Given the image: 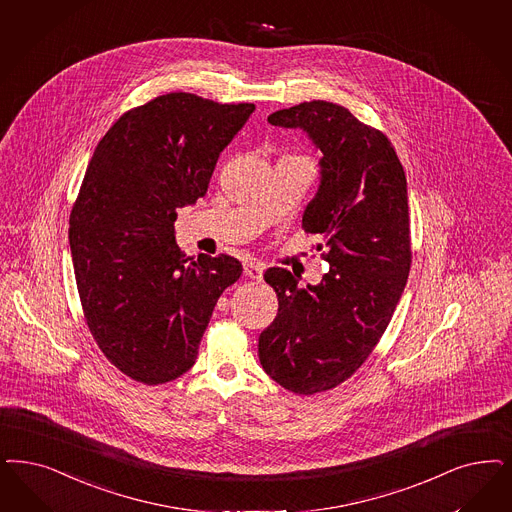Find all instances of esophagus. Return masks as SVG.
Instances as JSON below:
<instances>
[{
    "mask_svg": "<svg viewBox=\"0 0 512 512\" xmlns=\"http://www.w3.org/2000/svg\"><path fill=\"white\" fill-rule=\"evenodd\" d=\"M263 265L259 263V261H255V259H249L244 263V272H246L247 278L249 280H255V282H261L263 280Z\"/></svg>",
    "mask_w": 512,
    "mask_h": 512,
    "instance_id": "1",
    "label": "esophagus"
}]
</instances>
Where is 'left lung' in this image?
Returning <instances> with one entry per match:
<instances>
[{
  "instance_id": "8db88e82",
  "label": "left lung",
  "mask_w": 512,
  "mask_h": 512,
  "mask_svg": "<svg viewBox=\"0 0 512 512\" xmlns=\"http://www.w3.org/2000/svg\"><path fill=\"white\" fill-rule=\"evenodd\" d=\"M268 123L300 128L316 145L319 187L302 213L319 234L329 272L297 287L285 268H268L278 316L259 336L266 374L297 395L348 380L384 335L410 270V219L403 164L391 141L333 102L280 109Z\"/></svg>"
}]
</instances>
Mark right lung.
<instances>
[{
  "instance_id": "right-lung-1",
  "label": "right lung",
  "mask_w": 512,
  "mask_h": 512,
  "mask_svg": "<svg viewBox=\"0 0 512 512\" xmlns=\"http://www.w3.org/2000/svg\"><path fill=\"white\" fill-rule=\"evenodd\" d=\"M253 109L170 92L126 111L94 149L70 215L75 282L96 344L136 382L193 367L217 299L242 274L229 255L185 257L174 221L206 194Z\"/></svg>"
}]
</instances>
